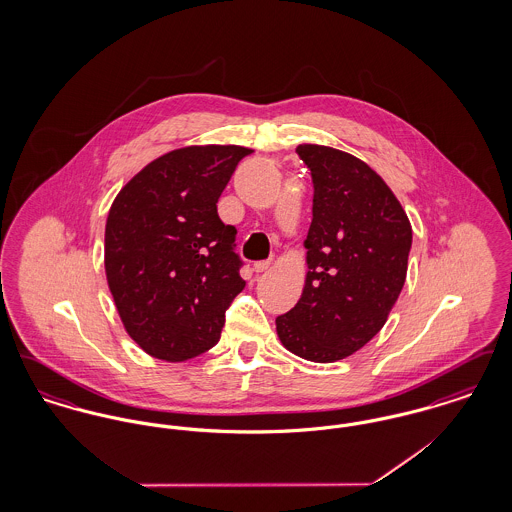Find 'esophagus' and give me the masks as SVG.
<instances>
[{
	"label": "esophagus",
	"mask_w": 512,
	"mask_h": 512,
	"mask_svg": "<svg viewBox=\"0 0 512 512\" xmlns=\"http://www.w3.org/2000/svg\"><path fill=\"white\" fill-rule=\"evenodd\" d=\"M270 268V261H257V263H253V270L255 272H265Z\"/></svg>",
	"instance_id": "1"
}]
</instances>
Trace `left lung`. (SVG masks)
I'll list each match as a JSON object with an SVG mask.
<instances>
[{
    "label": "left lung",
    "mask_w": 512,
    "mask_h": 512,
    "mask_svg": "<svg viewBox=\"0 0 512 512\" xmlns=\"http://www.w3.org/2000/svg\"><path fill=\"white\" fill-rule=\"evenodd\" d=\"M313 176L307 276L276 332L293 355L336 363L372 340L403 290L413 228L399 199L365 161L334 147L301 144Z\"/></svg>",
    "instance_id": "8db88e82"
}]
</instances>
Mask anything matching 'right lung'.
<instances>
[{
	"mask_svg": "<svg viewBox=\"0 0 512 512\" xmlns=\"http://www.w3.org/2000/svg\"><path fill=\"white\" fill-rule=\"evenodd\" d=\"M253 149L188 146L151 161L115 197L105 274L124 330L147 355L180 363L209 351L245 288L236 228L217 201Z\"/></svg>",
	"mask_w": 512,
	"mask_h": 512,
	"instance_id": "add662e5",
	"label": "right lung"
}]
</instances>
